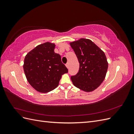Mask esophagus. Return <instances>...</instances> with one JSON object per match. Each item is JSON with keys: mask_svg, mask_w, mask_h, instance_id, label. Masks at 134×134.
Instances as JSON below:
<instances>
[{"mask_svg": "<svg viewBox=\"0 0 134 134\" xmlns=\"http://www.w3.org/2000/svg\"><path fill=\"white\" fill-rule=\"evenodd\" d=\"M65 65H66V66L67 68H69V63H68L66 64Z\"/></svg>", "mask_w": 134, "mask_h": 134, "instance_id": "1", "label": "esophagus"}]
</instances>
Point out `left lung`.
<instances>
[{"instance_id":"8db88e82","label":"left lung","mask_w":134,"mask_h":134,"mask_svg":"<svg viewBox=\"0 0 134 134\" xmlns=\"http://www.w3.org/2000/svg\"><path fill=\"white\" fill-rule=\"evenodd\" d=\"M79 63V69L71 79L76 87L85 92L98 88L106 76L108 62L104 52L91 40L80 38L70 43Z\"/></svg>"}]
</instances>
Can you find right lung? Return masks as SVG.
<instances>
[{"label": "right lung", "mask_w": 134, "mask_h": 134, "mask_svg": "<svg viewBox=\"0 0 134 134\" xmlns=\"http://www.w3.org/2000/svg\"><path fill=\"white\" fill-rule=\"evenodd\" d=\"M54 43L45 42L26 55L23 69L27 81L37 91L47 93L58 87L62 75L68 69L61 56L54 52Z\"/></svg>", "instance_id": "obj_1"}]
</instances>
